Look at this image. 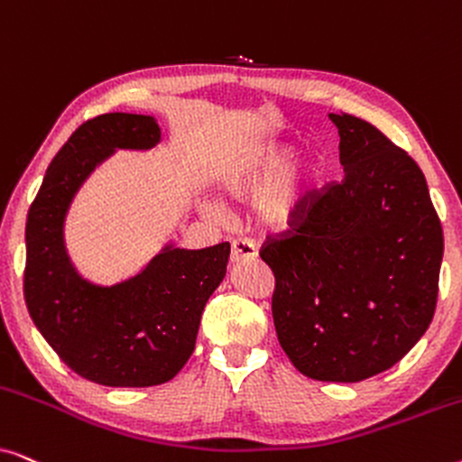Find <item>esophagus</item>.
Wrapping results in <instances>:
<instances>
[{"label": "esophagus", "instance_id": "34e87169", "mask_svg": "<svg viewBox=\"0 0 462 462\" xmlns=\"http://www.w3.org/2000/svg\"><path fill=\"white\" fill-rule=\"evenodd\" d=\"M258 254L256 244L252 239H236L231 244V261L233 263H242V261H250Z\"/></svg>", "mask_w": 462, "mask_h": 462}]
</instances>
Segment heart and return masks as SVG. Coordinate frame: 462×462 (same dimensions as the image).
I'll return each instance as SVG.
<instances>
[{"label": "heart", "mask_w": 462, "mask_h": 462, "mask_svg": "<svg viewBox=\"0 0 462 462\" xmlns=\"http://www.w3.org/2000/svg\"><path fill=\"white\" fill-rule=\"evenodd\" d=\"M292 144L264 143L237 157L220 174V185L236 198L254 193V214L264 226L282 229L299 217L309 189L318 179V162L292 155ZM212 210V206H208Z\"/></svg>", "instance_id": "obj_1"}]
</instances>
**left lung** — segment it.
<instances>
[{
	"instance_id": "8db88e82",
	"label": "left lung",
	"mask_w": 462,
	"mask_h": 462,
	"mask_svg": "<svg viewBox=\"0 0 462 462\" xmlns=\"http://www.w3.org/2000/svg\"><path fill=\"white\" fill-rule=\"evenodd\" d=\"M338 128L345 176L309 193L261 258L275 275L273 321L294 368L359 383L395 365L438 302L444 231L425 174L381 130L349 113Z\"/></svg>"
}]
</instances>
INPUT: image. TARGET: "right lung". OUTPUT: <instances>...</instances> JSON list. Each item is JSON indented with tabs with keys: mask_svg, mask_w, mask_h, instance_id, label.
Segmentation results:
<instances>
[{
	"mask_svg": "<svg viewBox=\"0 0 462 462\" xmlns=\"http://www.w3.org/2000/svg\"><path fill=\"white\" fill-rule=\"evenodd\" d=\"M162 141L155 117L105 113L81 124L46 170L29 208L24 300L31 319L73 372L105 387H153L191 357L201 311L226 273L229 242L201 250L168 244L141 273L113 286L84 280L65 248L69 206L117 149Z\"/></svg>",
	"mask_w": 462,
	"mask_h": 462,
	"instance_id": "1",
	"label": "right lung"
}]
</instances>
